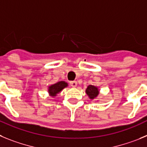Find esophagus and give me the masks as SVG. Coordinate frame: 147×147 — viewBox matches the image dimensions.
Listing matches in <instances>:
<instances>
[{
    "instance_id": "esophagus-1",
    "label": "esophagus",
    "mask_w": 147,
    "mask_h": 147,
    "mask_svg": "<svg viewBox=\"0 0 147 147\" xmlns=\"http://www.w3.org/2000/svg\"><path fill=\"white\" fill-rule=\"evenodd\" d=\"M70 86L72 87H74V88H75V87H76L77 86V85H78V83H77L76 81H70Z\"/></svg>"
}]
</instances>
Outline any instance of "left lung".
Listing matches in <instances>:
<instances>
[{
  "mask_svg": "<svg viewBox=\"0 0 147 147\" xmlns=\"http://www.w3.org/2000/svg\"><path fill=\"white\" fill-rule=\"evenodd\" d=\"M86 93L87 94V95L91 100H94L97 97V96L100 94V92H99V89L97 87L94 86L89 85L88 86V87L86 89Z\"/></svg>",
  "mask_w": 147,
  "mask_h": 147,
  "instance_id": "obj_1",
  "label": "left lung"
}]
</instances>
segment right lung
<instances>
[{"label":"right lung","mask_w":147,"mask_h":147,"mask_svg":"<svg viewBox=\"0 0 147 147\" xmlns=\"http://www.w3.org/2000/svg\"><path fill=\"white\" fill-rule=\"evenodd\" d=\"M68 83H66L65 81H59L58 83L53 84L48 87V92L50 95L52 96H55L61 92L64 88L67 87Z\"/></svg>","instance_id":"add662e5"}]
</instances>
